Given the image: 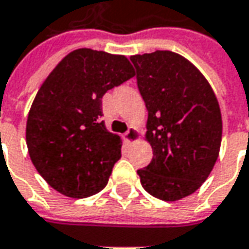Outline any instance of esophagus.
<instances>
[{"mask_svg":"<svg viewBox=\"0 0 249 249\" xmlns=\"http://www.w3.org/2000/svg\"><path fill=\"white\" fill-rule=\"evenodd\" d=\"M139 139V131L136 127H129V130L123 134V141L124 142H133Z\"/></svg>","mask_w":249,"mask_h":249,"instance_id":"34e87169","label":"esophagus"}]
</instances>
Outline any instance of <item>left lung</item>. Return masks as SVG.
Instances as JSON below:
<instances>
[{"label":"left lung","instance_id":"8db88e82","mask_svg":"<svg viewBox=\"0 0 249 249\" xmlns=\"http://www.w3.org/2000/svg\"><path fill=\"white\" fill-rule=\"evenodd\" d=\"M148 110L152 160L139 169L141 186L162 201L193 194L215 166L222 142V115L209 83L186 58L155 51L130 58Z\"/></svg>","mask_w":249,"mask_h":249}]
</instances>
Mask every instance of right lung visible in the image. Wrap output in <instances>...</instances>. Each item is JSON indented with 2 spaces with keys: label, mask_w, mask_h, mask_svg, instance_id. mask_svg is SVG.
<instances>
[{
  "label": "right lung",
  "mask_w": 249,
  "mask_h": 249,
  "mask_svg": "<svg viewBox=\"0 0 249 249\" xmlns=\"http://www.w3.org/2000/svg\"><path fill=\"white\" fill-rule=\"evenodd\" d=\"M133 76L126 56L80 48L45 79L29 112L26 142L37 172L53 190L86 198L107 186L122 157V140L101 120L102 97Z\"/></svg>",
  "instance_id": "add662e5"
}]
</instances>
